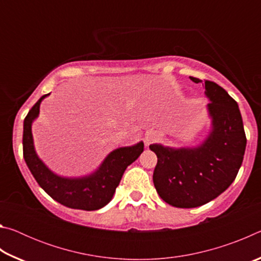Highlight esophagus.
I'll return each instance as SVG.
<instances>
[{"label":"esophagus","instance_id":"esophagus-1","mask_svg":"<svg viewBox=\"0 0 261 261\" xmlns=\"http://www.w3.org/2000/svg\"><path fill=\"white\" fill-rule=\"evenodd\" d=\"M155 139H156L155 132L149 131V132H147V134H146V137H145V144H146V145L152 144Z\"/></svg>","mask_w":261,"mask_h":261}]
</instances>
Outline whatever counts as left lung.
I'll return each instance as SVG.
<instances>
[{
	"label": "left lung",
	"mask_w": 261,
	"mask_h": 261,
	"mask_svg": "<svg viewBox=\"0 0 261 261\" xmlns=\"http://www.w3.org/2000/svg\"><path fill=\"white\" fill-rule=\"evenodd\" d=\"M194 83L200 79L190 77ZM205 94L213 130L197 148H170L149 145L156 154L153 182L167 204L193 208L215 199L230 187L242 166L246 136L238 105L227 91L205 81Z\"/></svg>",
	"instance_id": "obj_1"
}]
</instances>
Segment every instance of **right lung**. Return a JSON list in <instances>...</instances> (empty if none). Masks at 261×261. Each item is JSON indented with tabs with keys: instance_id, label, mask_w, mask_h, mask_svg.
Segmentation results:
<instances>
[{
	"instance_id": "1",
	"label": "right lung",
	"mask_w": 261,
	"mask_h": 261,
	"mask_svg": "<svg viewBox=\"0 0 261 261\" xmlns=\"http://www.w3.org/2000/svg\"><path fill=\"white\" fill-rule=\"evenodd\" d=\"M48 94L37 101L24 120L23 155L26 165L38 184L60 204L74 210L96 211L112 200L114 192L126 167L136 161L144 151V143L121 147L106 158L94 174L82 178H64L53 174L34 151L31 125L40 110V103Z\"/></svg>"
}]
</instances>
